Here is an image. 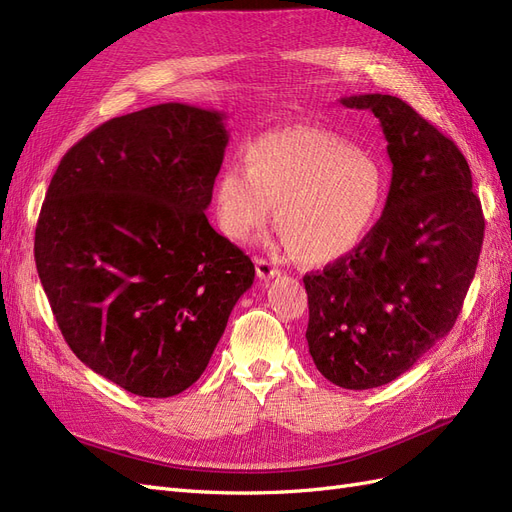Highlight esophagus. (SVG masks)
Returning <instances> with one entry per match:
<instances>
[{
    "mask_svg": "<svg viewBox=\"0 0 512 512\" xmlns=\"http://www.w3.org/2000/svg\"><path fill=\"white\" fill-rule=\"evenodd\" d=\"M256 262V275L260 277V280H271V277H277L280 275V271H277L269 260H265V258H256L254 260Z\"/></svg>",
    "mask_w": 512,
    "mask_h": 512,
    "instance_id": "1",
    "label": "esophagus"
}]
</instances>
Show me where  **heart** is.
I'll return each instance as SVG.
<instances>
[{"label":"heart","mask_w":512,"mask_h":512,"mask_svg":"<svg viewBox=\"0 0 512 512\" xmlns=\"http://www.w3.org/2000/svg\"><path fill=\"white\" fill-rule=\"evenodd\" d=\"M386 181L382 166L329 130L292 126L262 134L215 179L213 207L220 230L250 241L275 222L290 254L327 265L354 252L374 228Z\"/></svg>","instance_id":"b5f03b06"}]
</instances>
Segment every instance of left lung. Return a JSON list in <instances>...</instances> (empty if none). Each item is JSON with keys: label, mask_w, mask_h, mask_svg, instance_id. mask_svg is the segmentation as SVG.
I'll return each mask as SVG.
<instances>
[{"label": "left lung", "mask_w": 512, "mask_h": 512, "mask_svg": "<svg viewBox=\"0 0 512 512\" xmlns=\"http://www.w3.org/2000/svg\"><path fill=\"white\" fill-rule=\"evenodd\" d=\"M371 111L393 177L376 226L348 256L307 273V346L350 391L399 378L448 335L474 280L485 218L457 145L395 96L339 100Z\"/></svg>", "instance_id": "left-lung-1"}]
</instances>
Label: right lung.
<instances>
[{"label": "right lung", "instance_id": "right-lung-1", "mask_svg": "<svg viewBox=\"0 0 512 512\" xmlns=\"http://www.w3.org/2000/svg\"><path fill=\"white\" fill-rule=\"evenodd\" d=\"M224 113L166 102L102 123L61 158L36 269L72 352L141 397L192 386L254 265L207 220Z\"/></svg>", "mask_w": 512, "mask_h": 512}]
</instances>
